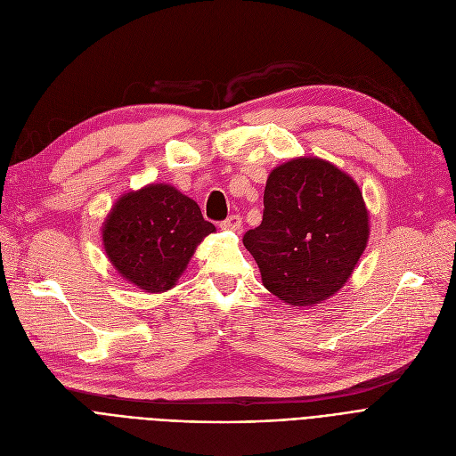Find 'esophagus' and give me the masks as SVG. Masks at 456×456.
<instances>
[{"label":"esophagus","instance_id":"34e87169","mask_svg":"<svg viewBox=\"0 0 456 456\" xmlns=\"http://www.w3.org/2000/svg\"><path fill=\"white\" fill-rule=\"evenodd\" d=\"M220 225H222V229H227V231H240L242 229L240 214H231L229 218L224 220Z\"/></svg>","mask_w":456,"mask_h":456}]
</instances>
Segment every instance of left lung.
<instances>
[{
	"mask_svg": "<svg viewBox=\"0 0 456 456\" xmlns=\"http://www.w3.org/2000/svg\"><path fill=\"white\" fill-rule=\"evenodd\" d=\"M368 234V210L356 183L327 160L301 157L270 174L262 224L242 240L273 296L310 306L342 289Z\"/></svg>",
	"mask_w": 456,
	"mask_h": 456,
	"instance_id": "8db88e82",
	"label": "left lung"
}]
</instances>
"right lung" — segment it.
Returning a JSON list of instances; mask_svg holds the SVG:
<instances>
[{
    "label": "right lung",
    "instance_id": "obj_1",
    "mask_svg": "<svg viewBox=\"0 0 456 456\" xmlns=\"http://www.w3.org/2000/svg\"><path fill=\"white\" fill-rule=\"evenodd\" d=\"M214 231L194 200L170 184H150L118 200L103 227V244L127 281L140 290L164 292Z\"/></svg>",
    "mask_w": 456,
    "mask_h": 456
}]
</instances>
